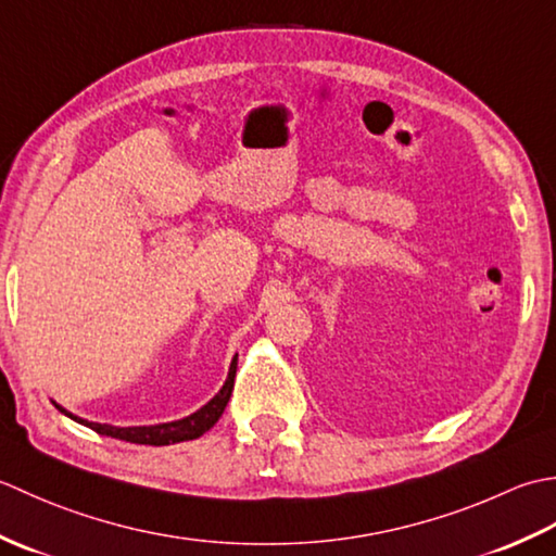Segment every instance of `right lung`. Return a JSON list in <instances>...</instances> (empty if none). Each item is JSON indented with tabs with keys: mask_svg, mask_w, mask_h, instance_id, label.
Wrapping results in <instances>:
<instances>
[{
	"mask_svg": "<svg viewBox=\"0 0 556 556\" xmlns=\"http://www.w3.org/2000/svg\"><path fill=\"white\" fill-rule=\"evenodd\" d=\"M235 371H237V355L230 365V374H228V381H225V387L220 389V393L215 395V399L203 405L199 413L185 417V420H177V422H167V425H153V427H110V425H98V422H86L81 417H76L72 413H66L64 407H60L54 403L56 410H62L64 415H70L72 420L81 422L86 427L93 429L98 434H105V437H115V439H124V441H131V444H149V446H167V444H177V441H189V439H197L203 432H208V429L220 420V415L225 410V405H228L230 395H232V383H235Z\"/></svg>",
	"mask_w": 556,
	"mask_h": 556,
	"instance_id": "add662e5",
	"label": "right lung"
}]
</instances>
